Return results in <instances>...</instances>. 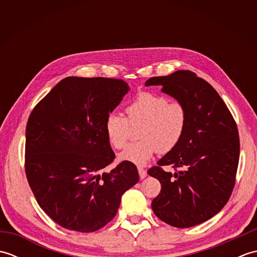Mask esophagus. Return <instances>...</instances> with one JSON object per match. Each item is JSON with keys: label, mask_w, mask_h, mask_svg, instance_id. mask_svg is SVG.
<instances>
[{"label": "esophagus", "mask_w": 257, "mask_h": 257, "mask_svg": "<svg viewBox=\"0 0 257 257\" xmlns=\"http://www.w3.org/2000/svg\"><path fill=\"white\" fill-rule=\"evenodd\" d=\"M138 172H139V177H140L141 180L147 177V171L145 170L144 168H138Z\"/></svg>", "instance_id": "obj_1"}]
</instances>
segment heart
Masks as SVG:
<instances>
[{
	"mask_svg": "<svg viewBox=\"0 0 257 257\" xmlns=\"http://www.w3.org/2000/svg\"><path fill=\"white\" fill-rule=\"evenodd\" d=\"M125 114L116 111L107 114L105 133L110 145L122 149L127 145L132 125L138 129L139 141L130 144L119 159L136 166H145L157 152L168 154L182 140L188 125L187 108L180 101H169L152 91L137 92L125 106Z\"/></svg>",
	"mask_w": 257,
	"mask_h": 257,
	"instance_id": "1",
	"label": "heart"
}]
</instances>
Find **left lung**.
Masks as SVG:
<instances>
[{
    "label": "left lung",
    "mask_w": 257,
    "mask_h": 257,
    "mask_svg": "<svg viewBox=\"0 0 257 257\" xmlns=\"http://www.w3.org/2000/svg\"><path fill=\"white\" fill-rule=\"evenodd\" d=\"M155 85L183 103L188 125L180 144L148 170L161 183L151 207L167 224L191 227L214 216L230 199L239 159L237 125L216 90L193 72L178 70L146 81Z\"/></svg>",
    "instance_id": "8db88e82"
}]
</instances>
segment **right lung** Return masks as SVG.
<instances>
[{
	"label": "right lung",
	"mask_w": 257,
	"mask_h": 257,
	"mask_svg": "<svg viewBox=\"0 0 257 257\" xmlns=\"http://www.w3.org/2000/svg\"><path fill=\"white\" fill-rule=\"evenodd\" d=\"M129 90L122 79L67 77L33 109L26 124L25 173L37 203L67 230L95 232L110 222L121 195L139 181L105 133L107 114Z\"/></svg>",
	"instance_id": "right-lung-1"
}]
</instances>
